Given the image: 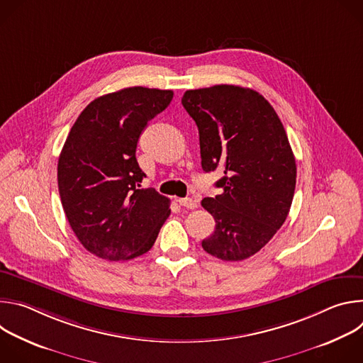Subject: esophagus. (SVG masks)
Returning <instances> with one entry per match:
<instances>
[{
  "mask_svg": "<svg viewBox=\"0 0 363 363\" xmlns=\"http://www.w3.org/2000/svg\"><path fill=\"white\" fill-rule=\"evenodd\" d=\"M177 201L179 202V205L184 206V208H188V210H194V208H196V206H198V202L195 199H192V198H179Z\"/></svg>",
  "mask_w": 363,
  "mask_h": 363,
  "instance_id": "1",
  "label": "esophagus"
}]
</instances>
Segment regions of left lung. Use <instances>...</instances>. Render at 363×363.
<instances>
[{
    "label": "left lung",
    "instance_id": "left-lung-1",
    "mask_svg": "<svg viewBox=\"0 0 363 363\" xmlns=\"http://www.w3.org/2000/svg\"><path fill=\"white\" fill-rule=\"evenodd\" d=\"M182 106L199 132L201 165L220 168L221 194L201 205L216 220L202 248L224 262L260 251L286 221L296 188V161L276 111L258 91L217 84L186 90Z\"/></svg>",
    "mask_w": 363,
    "mask_h": 363
}]
</instances>
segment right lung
Instances as JSON below:
<instances>
[{"label": "right lung", "instance_id": "add662e5", "mask_svg": "<svg viewBox=\"0 0 363 363\" xmlns=\"http://www.w3.org/2000/svg\"><path fill=\"white\" fill-rule=\"evenodd\" d=\"M172 97V90L142 86L100 96L69 132L57 165L62 205L79 241L100 258L121 262L147 252L171 214L167 196L140 188L146 175L136 146Z\"/></svg>", "mask_w": 363, "mask_h": 363}]
</instances>
